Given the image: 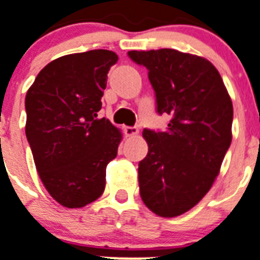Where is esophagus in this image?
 Returning <instances> with one entry per match:
<instances>
[{
  "mask_svg": "<svg viewBox=\"0 0 260 260\" xmlns=\"http://www.w3.org/2000/svg\"><path fill=\"white\" fill-rule=\"evenodd\" d=\"M124 134L128 137L136 136V135H139V129H137L136 126H125V128H124Z\"/></svg>",
  "mask_w": 260,
  "mask_h": 260,
  "instance_id": "34e87169",
  "label": "esophagus"
}]
</instances>
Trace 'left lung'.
I'll return each instance as SVG.
<instances>
[{
	"instance_id": "1",
	"label": "left lung",
	"mask_w": 260,
	"mask_h": 260,
	"mask_svg": "<svg viewBox=\"0 0 260 260\" xmlns=\"http://www.w3.org/2000/svg\"><path fill=\"white\" fill-rule=\"evenodd\" d=\"M148 69L157 112L172 120L164 132L144 129L148 153L139 163L144 204L161 218L189 211L211 189L233 140V101L218 69L176 49L131 50Z\"/></svg>"
}]
</instances>
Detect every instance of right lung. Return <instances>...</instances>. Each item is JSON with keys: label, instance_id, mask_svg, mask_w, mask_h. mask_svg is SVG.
<instances>
[{"label": "right lung", "instance_id": "obj_1", "mask_svg": "<svg viewBox=\"0 0 260 260\" xmlns=\"http://www.w3.org/2000/svg\"><path fill=\"white\" fill-rule=\"evenodd\" d=\"M117 60L105 49L58 57L26 92L25 134L36 168L49 195L67 208L103 195L107 166L123 140L108 119H97L107 75Z\"/></svg>", "mask_w": 260, "mask_h": 260}]
</instances>
